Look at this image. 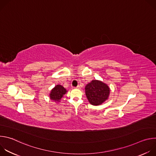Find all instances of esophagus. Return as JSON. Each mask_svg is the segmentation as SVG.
Here are the masks:
<instances>
[{
	"instance_id": "obj_1",
	"label": "esophagus",
	"mask_w": 156,
	"mask_h": 156,
	"mask_svg": "<svg viewBox=\"0 0 156 156\" xmlns=\"http://www.w3.org/2000/svg\"><path fill=\"white\" fill-rule=\"evenodd\" d=\"M76 88H77V89H78V90H80V89H81V87H80V86H78L76 87Z\"/></svg>"
}]
</instances>
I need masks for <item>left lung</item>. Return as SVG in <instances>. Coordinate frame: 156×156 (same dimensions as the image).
Wrapping results in <instances>:
<instances>
[{
	"label": "left lung",
	"mask_w": 156,
	"mask_h": 156,
	"mask_svg": "<svg viewBox=\"0 0 156 156\" xmlns=\"http://www.w3.org/2000/svg\"><path fill=\"white\" fill-rule=\"evenodd\" d=\"M86 98L91 105H99L107 101L110 94V87L102 81L93 80L85 87Z\"/></svg>",
	"instance_id": "left-lung-1"
}]
</instances>
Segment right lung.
I'll list each match as a JSON object with an SVG mask.
<instances>
[{"label": "right lung", "mask_w": 156, "mask_h": 156, "mask_svg": "<svg viewBox=\"0 0 156 156\" xmlns=\"http://www.w3.org/2000/svg\"><path fill=\"white\" fill-rule=\"evenodd\" d=\"M67 91H66V89L64 88V87L62 85L57 84L54 88L52 89L51 93H49L50 99L55 102H59L63 96L67 93Z\"/></svg>", "instance_id": "1"}]
</instances>
